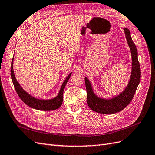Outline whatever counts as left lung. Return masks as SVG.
Listing matches in <instances>:
<instances>
[{"label":"left lung","instance_id":"8db88e82","mask_svg":"<svg viewBox=\"0 0 155 155\" xmlns=\"http://www.w3.org/2000/svg\"><path fill=\"white\" fill-rule=\"evenodd\" d=\"M126 38L132 54V74L126 89L122 93L110 100L98 98L93 93L89 81L85 78L87 91V101L89 107L95 112L102 114H113L123 110L132 101L137 87L140 82L141 69L137 58V51L133 42L130 32L127 28H124Z\"/></svg>","mask_w":155,"mask_h":155}]
</instances>
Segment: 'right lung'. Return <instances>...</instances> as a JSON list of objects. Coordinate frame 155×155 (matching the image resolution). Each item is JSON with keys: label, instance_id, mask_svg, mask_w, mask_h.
<instances>
[{"label": "right lung", "instance_id": "obj_1", "mask_svg": "<svg viewBox=\"0 0 155 155\" xmlns=\"http://www.w3.org/2000/svg\"><path fill=\"white\" fill-rule=\"evenodd\" d=\"M13 60L14 57L12 58L11 64V78L12 82H13L15 91L17 92V94H18L21 100L25 104H26L28 106L38 110L51 111L59 108L61 106L62 100H63V92L64 87L66 85V83H67L72 73H70L67 76V78H66L63 83H62L61 89L59 91V93H58V94L55 98H53L51 100H40L32 97V96L26 93V92L22 89L21 87L20 86L18 82L17 81L14 74Z\"/></svg>", "mask_w": 155, "mask_h": 155}]
</instances>
